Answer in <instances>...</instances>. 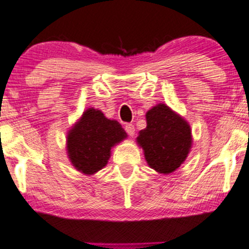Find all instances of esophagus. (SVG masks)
Segmentation results:
<instances>
[{
    "label": "esophagus",
    "mask_w": 249,
    "mask_h": 249,
    "mask_svg": "<svg viewBox=\"0 0 249 249\" xmlns=\"http://www.w3.org/2000/svg\"><path fill=\"white\" fill-rule=\"evenodd\" d=\"M125 131L127 132V134L130 135V137H133L134 132H135L134 125L133 124H126V125H125Z\"/></svg>",
    "instance_id": "esophagus-1"
}]
</instances>
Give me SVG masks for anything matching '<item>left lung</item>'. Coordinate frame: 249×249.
<instances>
[{
    "mask_svg": "<svg viewBox=\"0 0 249 249\" xmlns=\"http://www.w3.org/2000/svg\"><path fill=\"white\" fill-rule=\"evenodd\" d=\"M145 118L147 127L139 132L138 144L143 149L149 166L158 173H172L183 164L190 151V125L165 104L152 107Z\"/></svg>",
    "mask_w": 249,
    "mask_h": 249,
    "instance_id": "8db88e82",
    "label": "left lung"
}]
</instances>
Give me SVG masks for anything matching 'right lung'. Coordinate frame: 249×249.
Wrapping results in <instances>:
<instances>
[{
	"instance_id": "add662e5",
	"label": "right lung",
	"mask_w": 249,
	"mask_h": 249,
	"mask_svg": "<svg viewBox=\"0 0 249 249\" xmlns=\"http://www.w3.org/2000/svg\"><path fill=\"white\" fill-rule=\"evenodd\" d=\"M127 137L122 125L101 110L89 108L67 135V152L72 166L92 175L107 165L111 148Z\"/></svg>"
}]
</instances>
